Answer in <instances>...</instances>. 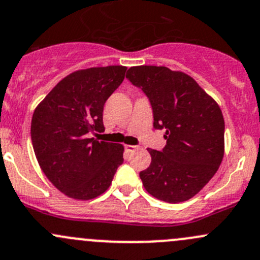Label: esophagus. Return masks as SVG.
Segmentation results:
<instances>
[{"label":"esophagus","instance_id":"1","mask_svg":"<svg viewBox=\"0 0 260 260\" xmlns=\"http://www.w3.org/2000/svg\"><path fill=\"white\" fill-rule=\"evenodd\" d=\"M125 149H126L129 152H133V151H135V150H138L139 146H136V145H125Z\"/></svg>","mask_w":260,"mask_h":260}]
</instances>
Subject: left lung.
<instances>
[{"label":"left lung","mask_w":260,"mask_h":260,"mask_svg":"<svg viewBox=\"0 0 260 260\" xmlns=\"http://www.w3.org/2000/svg\"><path fill=\"white\" fill-rule=\"evenodd\" d=\"M126 79L149 98L155 129H165L167 145L149 149L151 162L140 171L144 188L156 199L181 203L197 195L224 156V117L198 82L165 66H134Z\"/></svg>","instance_id":"8db88e82"}]
</instances>
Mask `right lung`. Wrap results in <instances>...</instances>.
Returning a JSON list of instances; mask_svg holds the SVG:
<instances>
[{
  "label": "right lung",
  "instance_id": "right-lung-1",
  "mask_svg": "<svg viewBox=\"0 0 260 260\" xmlns=\"http://www.w3.org/2000/svg\"><path fill=\"white\" fill-rule=\"evenodd\" d=\"M125 66L90 68L63 77L32 115L31 140L40 168L66 197L90 200L110 186L124 161L121 144L98 141L106 100L124 81Z\"/></svg>",
  "mask_w": 260,
  "mask_h": 260
}]
</instances>
